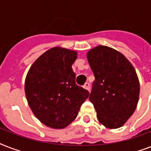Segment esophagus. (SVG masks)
<instances>
[{"mask_svg":"<svg viewBox=\"0 0 151 151\" xmlns=\"http://www.w3.org/2000/svg\"><path fill=\"white\" fill-rule=\"evenodd\" d=\"M83 87L85 88V89H87L88 91H90V89H91V85H90V84L88 82L85 83Z\"/></svg>","mask_w":151,"mask_h":151,"instance_id":"obj_1","label":"esophagus"}]
</instances>
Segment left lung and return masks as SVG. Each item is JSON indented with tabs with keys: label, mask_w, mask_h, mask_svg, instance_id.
Returning <instances> with one entry per match:
<instances>
[{
	"label": "left lung",
	"mask_w": 151,
	"mask_h": 151,
	"mask_svg": "<svg viewBox=\"0 0 151 151\" xmlns=\"http://www.w3.org/2000/svg\"><path fill=\"white\" fill-rule=\"evenodd\" d=\"M87 58L95 77L89 100L97 118L106 128H120L138 103L139 83L136 70L123 55L106 46L90 50Z\"/></svg>",
	"instance_id": "left-lung-1"
}]
</instances>
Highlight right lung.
Here are the masks:
<instances>
[{
    "instance_id": "add662e5",
    "label": "right lung",
    "mask_w": 151,
    "mask_h": 151,
    "mask_svg": "<svg viewBox=\"0 0 151 151\" xmlns=\"http://www.w3.org/2000/svg\"><path fill=\"white\" fill-rule=\"evenodd\" d=\"M77 52L53 48L34 62L27 73L25 92L37 118L52 129H63L78 116L88 91L76 84L72 64Z\"/></svg>"
}]
</instances>
